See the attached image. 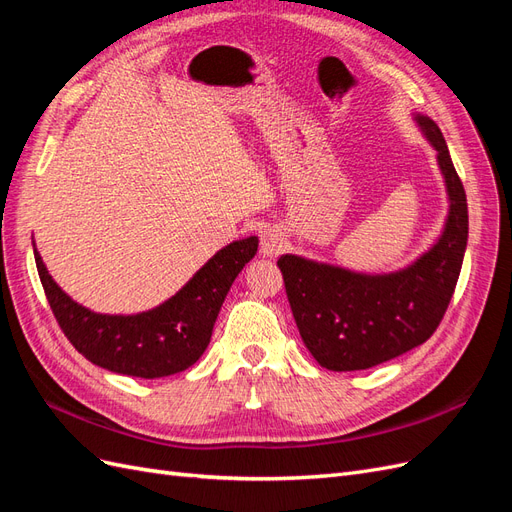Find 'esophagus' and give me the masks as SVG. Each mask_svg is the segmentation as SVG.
<instances>
[{"label":"esophagus","mask_w":512,"mask_h":512,"mask_svg":"<svg viewBox=\"0 0 512 512\" xmlns=\"http://www.w3.org/2000/svg\"><path fill=\"white\" fill-rule=\"evenodd\" d=\"M282 250H284L282 232H277L273 228L262 232V237H260V252H262V256H277Z\"/></svg>","instance_id":"1"}]
</instances>
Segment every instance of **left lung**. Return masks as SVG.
Instances as JSON below:
<instances>
[{
  "instance_id": "8db88e82",
  "label": "left lung",
  "mask_w": 512,
  "mask_h": 512,
  "mask_svg": "<svg viewBox=\"0 0 512 512\" xmlns=\"http://www.w3.org/2000/svg\"><path fill=\"white\" fill-rule=\"evenodd\" d=\"M418 126L438 151L451 209L438 243L408 269L363 275L286 254L282 269L288 303L307 350L331 371L380 365L433 335L455 292L468 245V200L436 121Z\"/></svg>"
}]
</instances>
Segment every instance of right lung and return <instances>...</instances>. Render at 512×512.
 Here are the masks:
<instances>
[{
	"mask_svg": "<svg viewBox=\"0 0 512 512\" xmlns=\"http://www.w3.org/2000/svg\"><path fill=\"white\" fill-rule=\"evenodd\" d=\"M258 239L226 245L175 297L136 316H106L74 303L34 250L40 282L59 329L87 361L123 376L164 378L194 365L209 346L215 318Z\"/></svg>",
	"mask_w": 512,
	"mask_h": 512,
	"instance_id": "right-lung-1",
	"label": "right lung"
}]
</instances>
